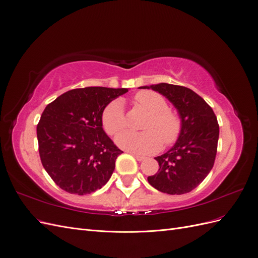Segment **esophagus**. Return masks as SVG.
<instances>
[{
	"instance_id": "34e87169",
	"label": "esophagus",
	"mask_w": 258,
	"mask_h": 258,
	"mask_svg": "<svg viewBox=\"0 0 258 258\" xmlns=\"http://www.w3.org/2000/svg\"><path fill=\"white\" fill-rule=\"evenodd\" d=\"M134 156H135V158H136L137 160H139V161H142V160H144V159H145V157H144V156H142V155L134 154Z\"/></svg>"
}]
</instances>
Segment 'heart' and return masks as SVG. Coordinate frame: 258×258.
<instances>
[{"instance_id":"1","label":"heart","mask_w":258,"mask_h":258,"mask_svg":"<svg viewBox=\"0 0 258 258\" xmlns=\"http://www.w3.org/2000/svg\"><path fill=\"white\" fill-rule=\"evenodd\" d=\"M134 104L147 113L142 123V132H123L116 138V143L124 150L138 153L157 152L165 145L177 141L182 131V120L169 110L168 101L159 93L142 90L136 93ZM101 123L108 136H116L126 129L127 121L122 102L114 100L108 103L101 115Z\"/></svg>"}]
</instances>
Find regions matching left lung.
<instances>
[{
    "instance_id": "1",
    "label": "left lung",
    "mask_w": 258,
    "mask_h": 258,
    "mask_svg": "<svg viewBox=\"0 0 258 258\" xmlns=\"http://www.w3.org/2000/svg\"><path fill=\"white\" fill-rule=\"evenodd\" d=\"M151 88L176 107L182 119V131L173 147L155 158L159 170L148 176L147 181L161 192H189L213 168L220 135L217 118L212 107L189 88L167 83L152 85Z\"/></svg>"
}]
</instances>
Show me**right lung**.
<instances>
[{
    "label": "right lung",
    "mask_w": 258,
    "mask_h": 258,
    "mask_svg": "<svg viewBox=\"0 0 258 258\" xmlns=\"http://www.w3.org/2000/svg\"><path fill=\"white\" fill-rule=\"evenodd\" d=\"M127 88L85 87L59 96L45 107L37 123L38 153L52 181L70 194L102 188L122 153L101 123L105 106Z\"/></svg>",
    "instance_id": "1"
}]
</instances>
